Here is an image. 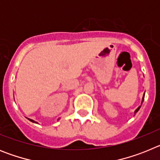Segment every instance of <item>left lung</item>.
<instances>
[{"instance_id":"8db88e82","label":"left lung","mask_w":160,"mask_h":160,"mask_svg":"<svg viewBox=\"0 0 160 160\" xmlns=\"http://www.w3.org/2000/svg\"><path fill=\"white\" fill-rule=\"evenodd\" d=\"M144 96H145V92H144V94H143V96H142V102H141V106H142V102H143V100H144ZM141 106H139V107H138V108L136 109V110H135V112H134V114H136L137 112H138V110H139V109H140V107H141Z\"/></svg>"}]
</instances>
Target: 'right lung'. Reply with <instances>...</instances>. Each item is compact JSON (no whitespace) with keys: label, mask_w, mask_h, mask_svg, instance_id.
Wrapping results in <instances>:
<instances>
[{"label":"right lung","mask_w":160,"mask_h":160,"mask_svg":"<svg viewBox=\"0 0 160 160\" xmlns=\"http://www.w3.org/2000/svg\"><path fill=\"white\" fill-rule=\"evenodd\" d=\"M27 118L29 120V121H31V122H34V123H38V122H36V121H34V120H32V119H31V118ZM59 119H60V118H59L58 119V121Z\"/></svg>","instance_id":"1"}]
</instances>
